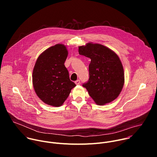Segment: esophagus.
<instances>
[{
  "label": "esophagus",
  "instance_id": "esophagus-1",
  "mask_svg": "<svg viewBox=\"0 0 157 157\" xmlns=\"http://www.w3.org/2000/svg\"><path fill=\"white\" fill-rule=\"evenodd\" d=\"M80 83H81V82H80V80H79V79L75 81V84H76V85H79V84H80Z\"/></svg>",
  "mask_w": 157,
  "mask_h": 157
}]
</instances>
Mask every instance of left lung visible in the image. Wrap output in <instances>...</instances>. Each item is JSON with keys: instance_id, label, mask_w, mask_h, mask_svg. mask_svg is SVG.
<instances>
[{"instance_id": "1", "label": "left lung", "mask_w": 157, "mask_h": 157, "mask_svg": "<svg viewBox=\"0 0 157 157\" xmlns=\"http://www.w3.org/2000/svg\"><path fill=\"white\" fill-rule=\"evenodd\" d=\"M79 54L91 59L89 78L82 84L98 105L115 100L124 84L122 64L118 55L110 48L98 43H88L79 47Z\"/></svg>"}]
</instances>
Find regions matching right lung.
Masks as SVG:
<instances>
[{
	"label": "right lung",
	"mask_w": 157,
	"mask_h": 157,
	"mask_svg": "<svg viewBox=\"0 0 157 157\" xmlns=\"http://www.w3.org/2000/svg\"><path fill=\"white\" fill-rule=\"evenodd\" d=\"M68 55L66 46L56 44L44 50L35 63L33 88L38 97L49 105L61 106L76 86L64 64Z\"/></svg>",
	"instance_id": "1"
}]
</instances>
